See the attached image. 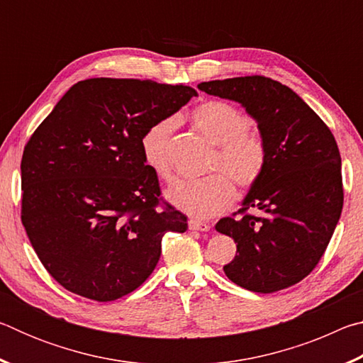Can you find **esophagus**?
Instances as JSON below:
<instances>
[{
    "label": "esophagus",
    "instance_id": "esophagus-1",
    "mask_svg": "<svg viewBox=\"0 0 363 363\" xmlns=\"http://www.w3.org/2000/svg\"><path fill=\"white\" fill-rule=\"evenodd\" d=\"M189 229H190V230H200V232H208V230H210V224H206V223H201V220H195V219H190V220H189Z\"/></svg>",
    "mask_w": 363,
    "mask_h": 363
}]
</instances>
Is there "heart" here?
Segmentation results:
<instances>
[{"mask_svg":"<svg viewBox=\"0 0 363 363\" xmlns=\"http://www.w3.org/2000/svg\"><path fill=\"white\" fill-rule=\"evenodd\" d=\"M195 130L213 145H218L211 169H223L240 187H251L259 181L267 162L262 139L251 133V120L240 108L229 102L206 101L192 112ZM176 123L173 118L160 120L144 133L140 152L144 163L163 181L171 179L169 143ZM216 173L203 179L177 181L167 192V199L177 210L190 216L206 219L216 216L235 199L229 177Z\"/></svg>","mask_w":363,"mask_h":363,"instance_id":"1","label":"heart"}]
</instances>
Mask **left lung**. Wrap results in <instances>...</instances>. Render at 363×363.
I'll return each mask as SVG.
<instances>
[{"label":"left lung","mask_w":363,"mask_h":363,"mask_svg":"<svg viewBox=\"0 0 363 363\" xmlns=\"http://www.w3.org/2000/svg\"><path fill=\"white\" fill-rule=\"evenodd\" d=\"M199 89L240 104L267 150L264 173L238 210L253 208L259 216L216 224L237 243L225 275L255 293L298 284L320 261L341 216V155L333 134L293 89L266 77L214 79Z\"/></svg>","instance_id":"obj_1"}]
</instances>
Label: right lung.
Returning a JSON list of instances; mask_svg holds the SVG:
<instances>
[{"label":"right lung","mask_w":363,"mask_h":363,"mask_svg":"<svg viewBox=\"0 0 363 363\" xmlns=\"http://www.w3.org/2000/svg\"><path fill=\"white\" fill-rule=\"evenodd\" d=\"M194 96L186 84L91 78L36 128L21 163L22 224L65 290L99 303L125 296L153 272L164 233L187 230L181 211L157 210L140 139Z\"/></svg>","instance_id":"right-lung-1"}]
</instances>
